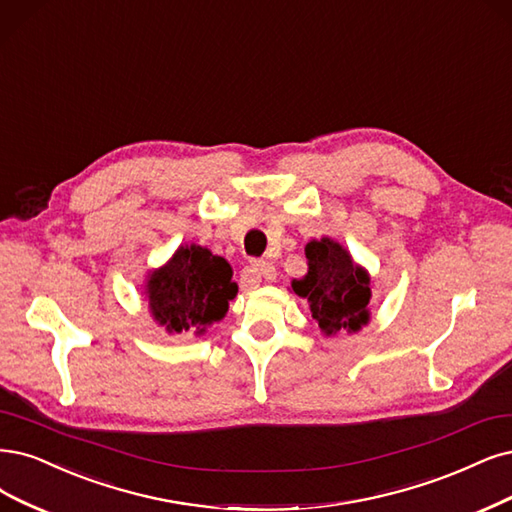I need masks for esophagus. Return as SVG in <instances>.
<instances>
[{
  "label": "esophagus",
  "mask_w": 512,
  "mask_h": 512,
  "mask_svg": "<svg viewBox=\"0 0 512 512\" xmlns=\"http://www.w3.org/2000/svg\"><path fill=\"white\" fill-rule=\"evenodd\" d=\"M252 273L258 277V279H264V281H273L277 277V271L271 262L267 260H252Z\"/></svg>",
  "instance_id": "34e87169"
}]
</instances>
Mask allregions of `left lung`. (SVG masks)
I'll return each instance as SVG.
<instances>
[{
    "instance_id": "left-lung-1",
    "label": "left lung",
    "mask_w": 512,
    "mask_h": 512,
    "mask_svg": "<svg viewBox=\"0 0 512 512\" xmlns=\"http://www.w3.org/2000/svg\"><path fill=\"white\" fill-rule=\"evenodd\" d=\"M305 256L309 269L301 279H292L288 290L305 298L326 337L341 330L360 332L370 322V273L351 258L345 245L330 237L311 239Z\"/></svg>"
}]
</instances>
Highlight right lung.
I'll list each match as a JSON object with an SVG mask.
<instances>
[{
    "mask_svg": "<svg viewBox=\"0 0 512 512\" xmlns=\"http://www.w3.org/2000/svg\"><path fill=\"white\" fill-rule=\"evenodd\" d=\"M237 290L228 260L197 243L180 245L163 267L148 271L144 284L152 320L167 334L197 337L224 320Z\"/></svg>",
    "mask_w": 512,
    "mask_h": 512,
    "instance_id": "right-lung-1",
    "label": "right lung"
}]
</instances>
